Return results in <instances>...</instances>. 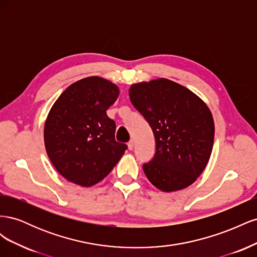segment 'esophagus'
<instances>
[{
	"instance_id": "obj_1",
	"label": "esophagus",
	"mask_w": 257,
	"mask_h": 257,
	"mask_svg": "<svg viewBox=\"0 0 257 257\" xmlns=\"http://www.w3.org/2000/svg\"><path fill=\"white\" fill-rule=\"evenodd\" d=\"M127 146H128V149H130V150H133V149H134V142H133V141H130L128 144H127Z\"/></svg>"
}]
</instances>
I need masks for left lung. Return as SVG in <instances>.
I'll list each match as a JSON object with an SVG mask.
<instances>
[{"label": "left lung", "mask_w": 257, "mask_h": 257, "mask_svg": "<svg viewBox=\"0 0 257 257\" xmlns=\"http://www.w3.org/2000/svg\"><path fill=\"white\" fill-rule=\"evenodd\" d=\"M130 98L155 138L154 157L143 165L149 181L163 192L192 184L212 151L214 123L207 105L189 89L164 78L133 84Z\"/></svg>", "instance_id": "8db88e82"}]
</instances>
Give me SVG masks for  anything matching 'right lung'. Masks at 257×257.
Here are the masks:
<instances>
[{"instance_id": "right-lung-1", "label": "right lung", "mask_w": 257, "mask_h": 257, "mask_svg": "<svg viewBox=\"0 0 257 257\" xmlns=\"http://www.w3.org/2000/svg\"><path fill=\"white\" fill-rule=\"evenodd\" d=\"M118 96L112 82L88 77L69 85L53 104L45 123L46 151L68 181L94 185L127 149L115 142V123L106 112Z\"/></svg>"}]
</instances>
